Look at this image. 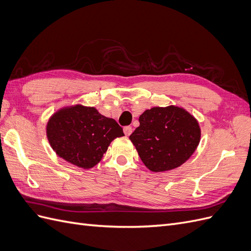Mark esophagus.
<instances>
[{
  "mask_svg": "<svg viewBox=\"0 0 251 251\" xmlns=\"http://www.w3.org/2000/svg\"><path fill=\"white\" fill-rule=\"evenodd\" d=\"M132 126H125L124 127V133L126 136H130L132 134Z\"/></svg>",
  "mask_w": 251,
  "mask_h": 251,
  "instance_id": "obj_1",
  "label": "esophagus"
}]
</instances>
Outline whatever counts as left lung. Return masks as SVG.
I'll return each instance as SVG.
<instances>
[{
	"instance_id": "left-lung-1",
	"label": "left lung",
	"mask_w": 251,
	"mask_h": 251,
	"mask_svg": "<svg viewBox=\"0 0 251 251\" xmlns=\"http://www.w3.org/2000/svg\"><path fill=\"white\" fill-rule=\"evenodd\" d=\"M130 139L147 168L155 173L178 168L200 142L198 121L184 109L169 105L144 111Z\"/></svg>"
}]
</instances>
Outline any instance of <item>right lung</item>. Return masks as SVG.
I'll return each mask as SVG.
<instances>
[{
  "label": "right lung",
  "instance_id": "1",
  "mask_svg": "<svg viewBox=\"0 0 251 251\" xmlns=\"http://www.w3.org/2000/svg\"><path fill=\"white\" fill-rule=\"evenodd\" d=\"M46 130L56 155L85 170L101 160L114 139L125 136L113 118L81 104L58 110L49 119Z\"/></svg>",
  "mask_w": 251,
  "mask_h": 251
}]
</instances>
